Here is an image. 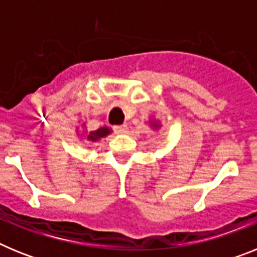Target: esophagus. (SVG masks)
<instances>
[{"instance_id": "1", "label": "esophagus", "mask_w": 257, "mask_h": 257, "mask_svg": "<svg viewBox=\"0 0 257 257\" xmlns=\"http://www.w3.org/2000/svg\"><path fill=\"white\" fill-rule=\"evenodd\" d=\"M114 131L118 134H122V135H124V134L128 133V127H127V124H121V126H114Z\"/></svg>"}]
</instances>
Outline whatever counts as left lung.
<instances>
[{
    "label": "left lung",
    "instance_id": "8db88e82",
    "mask_svg": "<svg viewBox=\"0 0 257 257\" xmlns=\"http://www.w3.org/2000/svg\"><path fill=\"white\" fill-rule=\"evenodd\" d=\"M148 124L153 131H158L162 127V123H161L160 119H156V118H151L148 121Z\"/></svg>",
    "mask_w": 257,
    "mask_h": 257
}]
</instances>
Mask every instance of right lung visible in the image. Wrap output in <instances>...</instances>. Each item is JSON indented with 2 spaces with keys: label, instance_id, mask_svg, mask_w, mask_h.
Here are the masks:
<instances>
[{
  "label": "right lung",
  "instance_id": "add662e5",
  "mask_svg": "<svg viewBox=\"0 0 257 257\" xmlns=\"http://www.w3.org/2000/svg\"><path fill=\"white\" fill-rule=\"evenodd\" d=\"M82 128L83 131L81 134H79V130L78 127H77L76 133L78 134V138L81 140H86V142L88 143H97L100 142L101 139H104V138H106V136H109L110 134L113 133L112 128H109L108 126H101L99 127L97 130H87V127H86V122H82Z\"/></svg>",
  "mask_w": 257,
  "mask_h": 257
}]
</instances>
